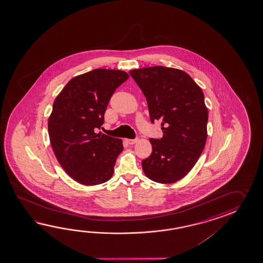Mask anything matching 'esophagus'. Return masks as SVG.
<instances>
[{
	"mask_svg": "<svg viewBox=\"0 0 263 263\" xmlns=\"http://www.w3.org/2000/svg\"><path fill=\"white\" fill-rule=\"evenodd\" d=\"M126 142H127L129 145H134V144H135V143L137 142V139H126Z\"/></svg>",
	"mask_w": 263,
	"mask_h": 263,
	"instance_id": "esophagus-1",
	"label": "esophagus"
}]
</instances>
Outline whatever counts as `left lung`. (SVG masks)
Listing matches in <instances>:
<instances>
[{"instance_id":"1","label":"left lung","mask_w":263,"mask_h":263,"mask_svg":"<svg viewBox=\"0 0 263 263\" xmlns=\"http://www.w3.org/2000/svg\"><path fill=\"white\" fill-rule=\"evenodd\" d=\"M144 93L151 121H160L161 139L151 138V156L142 161L145 176L174 183L190 172L205 147L208 109L204 94L187 73L173 67H143L130 72Z\"/></svg>"}]
</instances>
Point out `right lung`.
<instances>
[{
  "label": "right lung",
  "instance_id": "obj_1",
  "mask_svg": "<svg viewBox=\"0 0 263 263\" xmlns=\"http://www.w3.org/2000/svg\"><path fill=\"white\" fill-rule=\"evenodd\" d=\"M128 73L97 68L71 79L57 96L49 118L50 145L57 161L74 180L98 185L112 178L122 140L96 134L107 105Z\"/></svg>",
  "mask_w": 263,
  "mask_h": 263
}]
</instances>
